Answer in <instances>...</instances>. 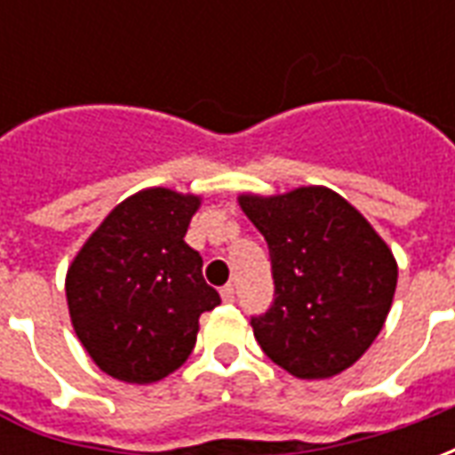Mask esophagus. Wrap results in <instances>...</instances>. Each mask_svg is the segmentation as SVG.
Instances as JSON below:
<instances>
[{"label": "esophagus", "instance_id": "esophagus-1", "mask_svg": "<svg viewBox=\"0 0 455 455\" xmlns=\"http://www.w3.org/2000/svg\"><path fill=\"white\" fill-rule=\"evenodd\" d=\"M221 299H224L227 305H234V302H236V290H234V285L221 287Z\"/></svg>", "mask_w": 455, "mask_h": 455}]
</instances>
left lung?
<instances>
[{
  "label": "left lung",
  "mask_w": 455,
  "mask_h": 455,
  "mask_svg": "<svg viewBox=\"0 0 455 455\" xmlns=\"http://www.w3.org/2000/svg\"><path fill=\"white\" fill-rule=\"evenodd\" d=\"M263 234L275 297L251 316L260 348L295 378L346 371L380 334L397 263L372 227L326 188L238 199Z\"/></svg>",
  "instance_id": "left-lung-1"
}]
</instances>
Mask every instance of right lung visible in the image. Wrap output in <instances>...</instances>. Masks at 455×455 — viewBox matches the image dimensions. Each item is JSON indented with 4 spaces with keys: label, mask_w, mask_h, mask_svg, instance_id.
Listing matches in <instances>:
<instances>
[{
    "label": "right lung",
    "mask_w": 455,
    "mask_h": 455,
    "mask_svg": "<svg viewBox=\"0 0 455 455\" xmlns=\"http://www.w3.org/2000/svg\"><path fill=\"white\" fill-rule=\"evenodd\" d=\"M199 197L143 189L121 202L68 270L75 334L107 375L156 382L195 348L199 316L221 297L185 243Z\"/></svg>",
    "instance_id": "obj_1"
}]
</instances>
